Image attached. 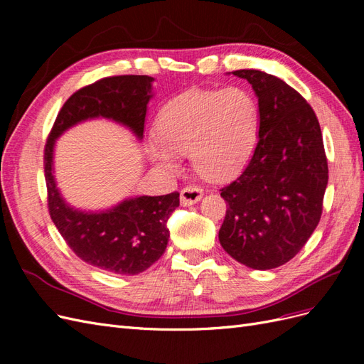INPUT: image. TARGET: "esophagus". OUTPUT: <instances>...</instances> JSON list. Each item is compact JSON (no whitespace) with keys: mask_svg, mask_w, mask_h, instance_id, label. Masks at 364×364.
<instances>
[{"mask_svg":"<svg viewBox=\"0 0 364 364\" xmlns=\"http://www.w3.org/2000/svg\"><path fill=\"white\" fill-rule=\"evenodd\" d=\"M203 197V190L197 188V186H185V188L181 191V205L183 206H190L197 202H200Z\"/></svg>","mask_w":364,"mask_h":364,"instance_id":"esophagus-1","label":"esophagus"}]
</instances>
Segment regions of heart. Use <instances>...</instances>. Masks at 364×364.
Wrapping results in <instances>:
<instances>
[{
	"instance_id": "1",
	"label": "heart",
	"mask_w": 364,
	"mask_h": 364,
	"mask_svg": "<svg viewBox=\"0 0 364 364\" xmlns=\"http://www.w3.org/2000/svg\"><path fill=\"white\" fill-rule=\"evenodd\" d=\"M259 114L243 87L186 91L162 107L158 132L147 139L151 162L168 171L190 153L196 170L209 179H228L241 170L255 147Z\"/></svg>"
}]
</instances>
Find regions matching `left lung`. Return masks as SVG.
<instances>
[{"instance_id":"1","label":"left lung","mask_w":364,"mask_h":364,"mask_svg":"<svg viewBox=\"0 0 364 364\" xmlns=\"http://www.w3.org/2000/svg\"><path fill=\"white\" fill-rule=\"evenodd\" d=\"M232 74L252 85L259 129L247 167L222 188L228 211L218 240L235 261L270 270L290 261L321 220L328 185L322 132L311 106L278 77Z\"/></svg>"}]
</instances>
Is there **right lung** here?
Returning a JSON list of instances; mask_svg holds the SVG:
<instances>
[{
  "mask_svg": "<svg viewBox=\"0 0 364 364\" xmlns=\"http://www.w3.org/2000/svg\"><path fill=\"white\" fill-rule=\"evenodd\" d=\"M153 82L149 75H117L82 87L60 109L43 156L50 215L63 240L85 262L126 277L147 270L167 249V220L179 206V193L127 197L100 211L74 208L54 178V147L68 129L95 118L124 126L141 141Z\"/></svg>",
  "mask_w": 364,
  "mask_h": 364,
  "instance_id": "add662e5",
  "label": "right lung"
}]
</instances>
